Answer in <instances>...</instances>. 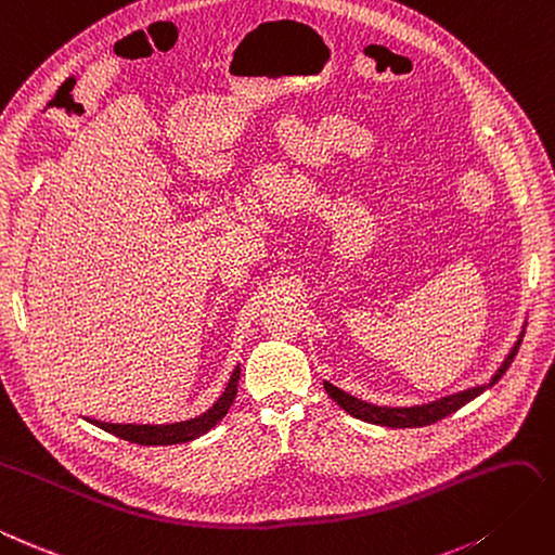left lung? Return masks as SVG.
<instances>
[{
	"label": "left lung",
	"mask_w": 555,
	"mask_h": 555,
	"mask_svg": "<svg viewBox=\"0 0 555 555\" xmlns=\"http://www.w3.org/2000/svg\"><path fill=\"white\" fill-rule=\"evenodd\" d=\"M520 338H522V334H520ZM520 338H518V343L514 346V350L508 352V357L504 359V364L500 366V373H498L495 378H492V383H495L500 376H504V371L512 366L514 357H516V352L520 348ZM324 389H326V395L332 397L343 411L359 417V421H366V423H373V425H385V427H425V425L437 423V421H441V417L451 415L457 409H462L464 403L481 395L483 389H486V385L483 387L481 385L469 387V389H464V392L443 397V399L431 401V403H423V406H411V409H380V406H373V403L359 401V399L350 397L348 392H343V389L334 387L332 383H324Z\"/></svg>",
	"instance_id": "8db88e82"
}]
</instances>
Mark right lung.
<instances>
[{
	"label": "right lung",
	"instance_id": "add662e5",
	"mask_svg": "<svg viewBox=\"0 0 555 555\" xmlns=\"http://www.w3.org/2000/svg\"><path fill=\"white\" fill-rule=\"evenodd\" d=\"M237 380H241V369L233 371L229 380V387L223 389V395L215 403L212 409L203 413L201 417H193L186 423H175V425H114V423H100L91 421L100 429L114 434L118 439H126L130 443H142V446H172V443H186L198 439L201 434L212 429L223 415L229 413L231 403L237 395Z\"/></svg>",
	"mask_w": 555,
	"mask_h": 555
}]
</instances>
